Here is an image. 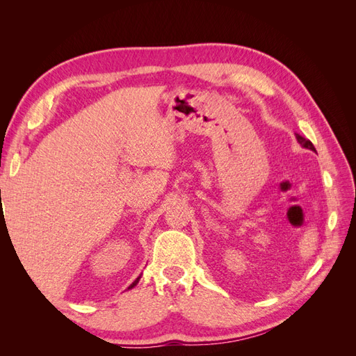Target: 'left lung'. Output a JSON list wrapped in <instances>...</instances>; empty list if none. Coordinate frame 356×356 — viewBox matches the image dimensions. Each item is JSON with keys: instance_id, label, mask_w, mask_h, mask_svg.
<instances>
[{"instance_id": "8db88e82", "label": "left lung", "mask_w": 356, "mask_h": 356, "mask_svg": "<svg viewBox=\"0 0 356 356\" xmlns=\"http://www.w3.org/2000/svg\"><path fill=\"white\" fill-rule=\"evenodd\" d=\"M296 139L298 141V144L303 147V148H307V149H312V152H316L315 149V147H314V144H312L309 139H306V138H303L301 135H298V134H296Z\"/></svg>"}]
</instances>
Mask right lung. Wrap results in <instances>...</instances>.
Wrapping results in <instances>:
<instances>
[{
	"label": "right lung",
	"instance_id": "add662e5",
	"mask_svg": "<svg viewBox=\"0 0 356 356\" xmlns=\"http://www.w3.org/2000/svg\"><path fill=\"white\" fill-rule=\"evenodd\" d=\"M139 279H141V275H139V276H138V277H136V279H135V281H134V282H132V284H131V285H129V288H127V289H132V288H134V286H136V284H138V282H139Z\"/></svg>",
	"mask_w": 356,
	"mask_h": 356
}]
</instances>
